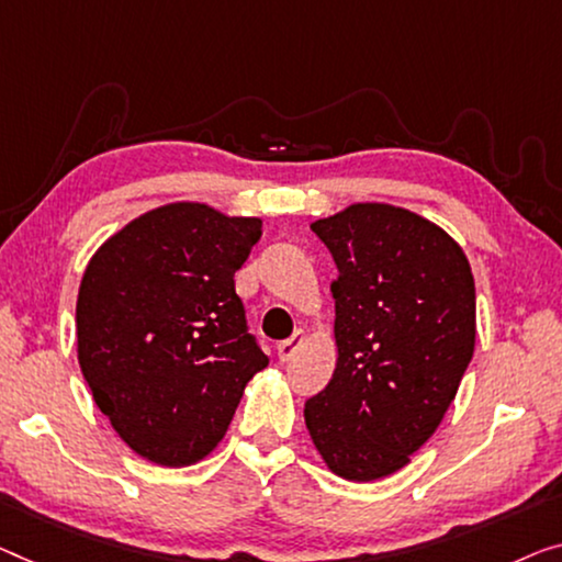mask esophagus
Here are the masks:
<instances>
[{
    "label": "esophagus",
    "mask_w": 562,
    "mask_h": 562,
    "mask_svg": "<svg viewBox=\"0 0 562 562\" xmlns=\"http://www.w3.org/2000/svg\"><path fill=\"white\" fill-rule=\"evenodd\" d=\"M303 342H305V330H295V333L290 335L288 340L278 342V356H280V361H290V358H295L297 350L303 348Z\"/></svg>",
    "instance_id": "34e87169"
}]
</instances>
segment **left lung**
Returning a JSON list of instances; mask_svg holds the SVG:
<instances>
[{"label": "left lung", "mask_w": 562, "mask_h": 562, "mask_svg": "<svg viewBox=\"0 0 562 562\" xmlns=\"http://www.w3.org/2000/svg\"><path fill=\"white\" fill-rule=\"evenodd\" d=\"M338 267V363L305 424L330 472L373 482L424 447L474 353L472 267L437 224L391 204H353L310 224Z\"/></svg>", "instance_id": "obj_1"}]
</instances>
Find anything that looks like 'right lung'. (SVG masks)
<instances>
[{"label":"right lung","instance_id":"add662e5","mask_svg":"<svg viewBox=\"0 0 562 562\" xmlns=\"http://www.w3.org/2000/svg\"><path fill=\"white\" fill-rule=\"evenodd\" d=\"M259 234L257 216L179 201L125 224L88 262L78 361L100 412L148 462L204 459L270 363L234 290Z\"/></svg>","mask_w":562,"mask_h":562}]
</instances>
